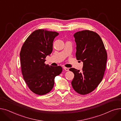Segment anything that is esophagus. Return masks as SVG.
Segmentation results:
<instances>
[{"label": "esophagus", "mask_w": 121, "mask_h": 121, "mask_svg": "<svg viewBox=\"0 0 121 121\" xmlns=\"http://www.w3.org/2000/svg\"><path fill=\"white\" fill-rule=\"evenodd\" d=\"M63 69H65V71H69V68H67V67H63Z\"/></svg>", "instance_id": "obj_1"}]
</instances>
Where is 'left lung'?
Returning <instances> with one entry per match:
<instances>
[{"label": "left lung", "instance_id": "obj_1", "mask_svg": "<svg viewBox=\"0 0 121 121\" xmlns=\"http://www.w3.org/2000/svg\"><path fill=\"white\" fill-rule=\"evenodd\" d=\"M74 37L76 59L82 60L83 65L81 71L74 68L69 69L74 74L71 84L77 93L86 95L94 90L103 79L107 52L102 39L96 32L83 30L76 33Z\"/></svg>", "mask_w": 121, "mask_h": 121}]
</instances>
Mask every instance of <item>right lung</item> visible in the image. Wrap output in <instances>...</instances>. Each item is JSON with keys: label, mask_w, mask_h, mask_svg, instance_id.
<instances>
[{"label": "right lung", "mask_w": 121, "mask_h": 121, "mask_svg": "<svg viewBox=\"0 0 121 121\" xmlns=\"http://www.w3.org/2000/svg\"><path fill=\"white\" fill-rule=\"evenodd\" d=\"M59 34L44 29L34 31L26 39L20 52L21 72L28 87L33 93L45 95L53 88L56 76L62 72L60 66L44 63L53 50V42Z\"/></svg>", "instance_id": "obj_1"}]
</instances>
